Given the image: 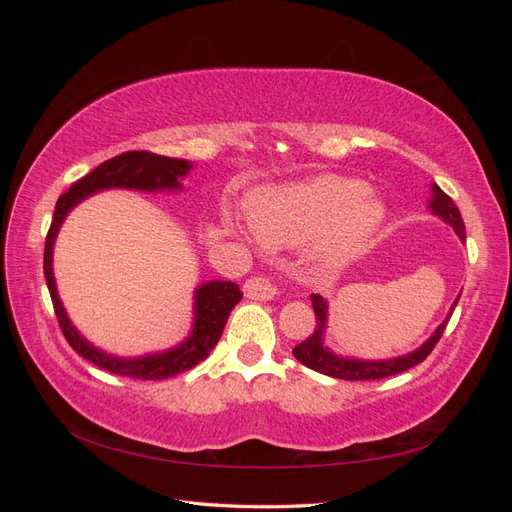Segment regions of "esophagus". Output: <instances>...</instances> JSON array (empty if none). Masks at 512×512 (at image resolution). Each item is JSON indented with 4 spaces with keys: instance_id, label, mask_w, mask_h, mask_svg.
Wrapping results in <instances>:
<instances>
[{
    "instance_id": "1",
    "label": "esophagus",
    "mask_w": 512,
    "mask_h": 512,
    "mask_svg": "<svg viewBox=\"0 0 512 512\" xmlns=\"http://www.w3.org/2000/svg\"><path fill=\"white\" fill-rule=\"evenodd\" d=\"M243 292H245L247 299L269 301V299H273L275 294H277V288L267 280V277L254 275V277H250V280L243 284Z\"/></svg>"
}]
</instances>
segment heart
Returning a JSON list of instances; mask_svg holds the SVG:
<instances>
[{"instance_id":"1","label":"heart","mask_w":512,"mask_h":512,"mask_svg":"<svg viewBox=\"0 0 512 512\" xmlns=\"http://www.w3.org/2000/svg\"><path fill=\"white\" fill-rule=\"evenodd\" d=\"M386 218V205L363 181L318 175L269 190L252 211V226L271 247L314 241V260L335 271L374 243Z\"/></svg>"}]
</instances>
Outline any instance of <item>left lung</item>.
Here are the masks:
<instances>
[{"mask_svg":"<svg viewBox=\"0 0 512 512\" xmlns=\"http://www.w3.org/2000/svg\"><path fill=\"white\" fill-rule=\"evenodd\" d=\"M429 209L433 215H438L448 226H453V230L459 235L461 241H466V226H463L461 213L457 205L453 203V198L444 194L440 190V185L433 183L431 185V200H429ZM461 297V294H459ZM455 299L451 312L444 318L440 327L431 333L427 342L404 356H395V359H382V361H361V359H344V356L333 354L327 346H324V329H327V301H324L320 294H312V305L316 312V329L309 335L305 342L292 348L294 359L301 361L305 367L318 371V374L339 378V380H380V378H389L395 374H401L418 363H423L429 352L436 348L440 342V337L446 329V322L451 320L453 309L459 301Z\"/></svg>","mask_w":512,"mask_h":512,"instance_id":"obj_1","label":"left lung"}]
</instances>
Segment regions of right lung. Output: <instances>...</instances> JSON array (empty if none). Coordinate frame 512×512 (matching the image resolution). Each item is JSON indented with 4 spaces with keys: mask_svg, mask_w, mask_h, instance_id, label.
Wrapping results in <instances>:
<instances>
[{
    "mask_svg": "<svg viewBox=\"0 0 512 512\" xmlns=\"http://www.w3.org/2000/svg\"><path fill=\"white\" fill-rule=\"evenodd\" d=\"M190 168L192 164L188 160L164 158L151 151H126L121 153V156L102 162L98 168L91 170L89 175L72 183V188L66 194H61L55 205L53 222L44 243V277L51 292V301L55 307L59 327L64 331L68 344L79 352L83 359L111 371V374L136 380H164L196 367L200 361L207 359L215 344L220 342L226 320L232 312V307L241 301L243 292L235 282L218 280L200 284L194 292L192 333L185 342L166 352L136 356V359H121V356L108 354L96 348L94 344H89L87 339L74 329L64 305H61L53 277V245L57 239V232L68 218V213L91 194L111 188L143 192L179 190L181 177L188 175Z\"/></svg>",
    "mask_w": 512,
    "mask_h": 512,
    "instance_id": "1",
    "label": "right lung"
}]
</instances>
